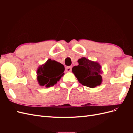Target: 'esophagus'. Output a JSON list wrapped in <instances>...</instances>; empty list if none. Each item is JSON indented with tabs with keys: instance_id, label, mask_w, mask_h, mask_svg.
<instances>
[{
	"instance_id": "obj_1",
	"label": "esophagus",
	"mask_w": 133,
	"mask_h": 133,
	"mask_svg": "<svg viewBox=\"0 0 133 133\" xmlns=\"http://www.w3.org/2000/svg\"><path fill=\"white\" fill-rule=\"evenodd\" d=\"M65 71L66 72H70L71 71V66H66L65 68Z\"/></svg>"
}]
</instances>
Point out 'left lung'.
I'll return each mask as SVG.
<instances>
[{
	"label": "left lung",
	"instance_id": "1",
	"mask_svg": "<svg viewBox=\"0 0 133 133\" xmlns=\"http://www.w3.org/2000/svg\"><path fill=\"white\" fill-rule=\"evenodd\" d=\"M79 65L72 68V71L83 85L94 88L102 82L101 66L95 62L83 57L78 60Z\"/></svg>",
	"mask_w": 133,
	"mask_h": 133
}]
</instances>
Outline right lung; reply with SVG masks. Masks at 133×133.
<instances>
[{"label":"right lung","instance_id":"1","mask_svg":"<svg viewBox=\"0 0 133 133\" xmlns=\"http://www.w3.org/2000/svg\"><path fill=\"white\" fill-rule=\"evenodd\" d=\"M64 65L50 59L40 66L37 70V80L41 86L49 88L54 86L64 75Z\"/></svg>","mask_w":133,"mask_h":133}]
</instances>
